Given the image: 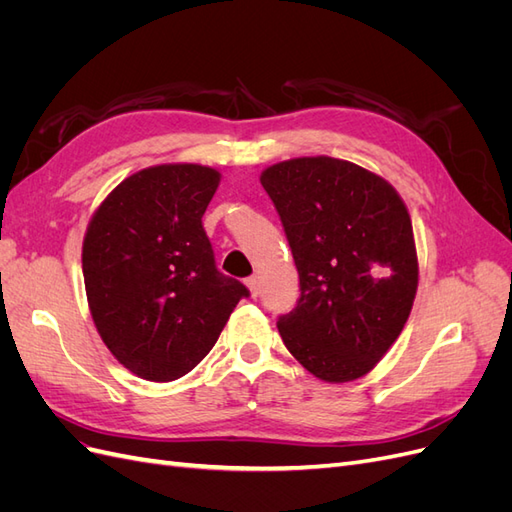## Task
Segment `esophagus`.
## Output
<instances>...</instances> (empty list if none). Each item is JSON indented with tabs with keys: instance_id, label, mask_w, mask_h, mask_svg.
I'll list each match as a JSON object with an SVG mask.
<instances>
[{
	"instance_id": "1",
	"label": "esophagus",
	"mask_w": 512,
	"mask_h": 512,
	"mask_svg": "<svg viewBox=\"0 0 512 512\" xmlns=\"http://www.w3.org/2000/svg\"><path fill=\"white\" fill-rule=\"evenodd\" d=\"M245 284H247V288H250V294H252V297L256 299V297H258V292H260V282H258V277H256V275L247 277Z\"/></svg>"
}]
</instances>
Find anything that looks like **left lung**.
<instances>
[{"label":"left lung","mask_w":512,"mask_h":512,"mask_svg":"<svg viewBox=\"0 0 512 512\" xmlns=\"http://www.w3.org/2000/svg\"><path fill=\"white\" fill-rule=\"evenodd\" d=\"M299 271L301 299L277 329L322 382L359 380L395 344L412 312L418 256L393 185L329 156L292 158L260 173Z\"/></svg>","instance_id":"1"}]
</instances>
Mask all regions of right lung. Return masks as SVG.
Listing matches in <instances>:
<instances>
[{
  "label": "right lung",
  "mask_w": 512,
  "mask_h": 512,
  "mask_svg": "<svg viewBox=\"0 0 512 512\" xmlns=\"http://www.w3.org/2000/svg\"><path fill=\"white\" fill-rule=\"evenodd\" d=\"M203 164H158L111 190L83 237L91 318L134 376L170 382L218 342L247 288L215 269L203 215L220 185Z\"/></svg>",
  "instance_id": "add662e5"
}]
</instances>
